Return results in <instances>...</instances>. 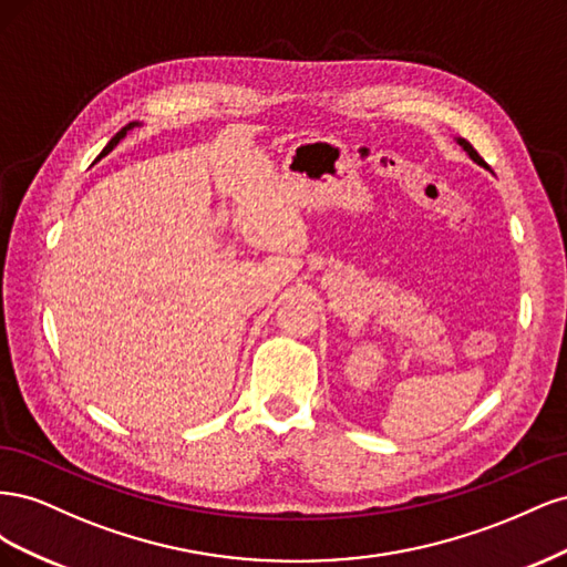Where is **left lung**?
I'll use <instances>...</instances> for the list:
<instances>
[{
    "mask_svg": "<svg viewBox=\"0 0 567 567\" xmlns=\"http://www.w3.org/2000/svg\"><path fill=\"white\" fill-rule=\"evenodd\" d=\"M454 140H456V144H458V146H461L463 151H466V153H468V156H471V161H473V163H477L480 167H485V169H489V165H487V163H485L483 158H480V153H477V151H475V148H473V146H471V144H468L466 140H463V136H454Z\"/></svg>",
    "mask_w": 567,
    "mask_h": 567,
    "instance_id": "left-lung-1",
    "label": "left lung"
}]
</instances>
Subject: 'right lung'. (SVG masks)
Here are the masks:
<instances>
[{
    "label": "right lung",
    "mask_w": 567,
    "mask_h": 567,
    "mask_svg": "<svg viewBox=\"0 0 567 567\" xmlns=\"http://www.w3.org/2000/svg\"><path fill=\"white\" fill-rule=\"evenodd\" d=\"M140 125H142V123H140V120H134V123H130V125H125L123 130H120V132H117V134L113 136V140H111L109 144H106V148H104V151H101V156H99L96 161H101V158H104V156H109V153H111V151H113V148H115V146H117L120 142H123V140H125V136H127V132H130V130H134V127H140Z\"/></svg>",
    "instance_id": "right-lung-1"
}]
</instances>
